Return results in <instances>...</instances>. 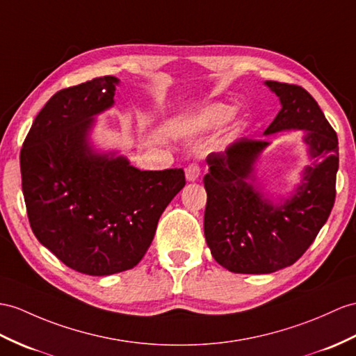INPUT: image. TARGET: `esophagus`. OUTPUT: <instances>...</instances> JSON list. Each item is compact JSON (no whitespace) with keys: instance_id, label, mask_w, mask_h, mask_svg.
Listing matches in <instances>:
<instances>
[{"instance_id":"34e87169","label":"esophagus","mask_w":356,"mask_h":356,"mask_svg":"<svg viewBox=\"0 0 356 356\" xmlns=\"http://www.w3.org/2000/svg\"><path fill=\"white\" fill-rule=\"evenodd\" d=\"M199 175H201V169H199L196 163L188 164V166L186 168V178L188 183H195V181L199 178Z\"/></svg>"}]
</instances>
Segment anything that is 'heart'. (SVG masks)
Segmentation results:
<instances>
[{
  "label": "heart",
  "instance_id": "heart-1",
  "mask_svg": "<svg viewBox=\"0 0 356 356\" xmlns=\"http://www.w3.org/2000/svg\"><path fill=\"white\" fill-rule=\"evenodd\" d=\"M234 113H236V108L227 106V104L211 102L190 111L188 115L181 120L179 128L181 131L187 136L205 134L214 131V129H218L227 124L234 116Z\"/></svg>",
  "mask_w": 356,
  "mask_h": 356
}]
</instances>
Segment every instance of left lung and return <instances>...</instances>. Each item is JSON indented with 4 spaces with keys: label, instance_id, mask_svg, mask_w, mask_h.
<instances>
[{
    "label": "left lung",
    "instance_id": "obj_1",
    "mask_svg": "<svg viewBox=\"0 0 356 356\" xmlns=\"http://www.w3.org/2000/svg\"><path fill=\"white\" fill-rule=\"evenodd\" d=\"M281 110L263 136L303 131L311 164L290 192L272 193L257 177V164L270 140L237 138L207 157L204 177L207 245L222 267L234 273L266 275L289 267L311 246L335 201L338 138L323 111L299 86L264 81Z\"/></svg>",
    "mask_w": 356,
    "mask_h": 356
}]
</instances>
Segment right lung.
Masks as SVG:
<instances>
[{"label":"right lung","mask_w":356,"mask_h":356,"mask_svg":"<svg viewBox=\"0 0 356 356\" xmlns=\"http://www.w3.org/2000/svg\"><path fill=\"white\" fill-rule=\"evenodd\" d=\"M116 76L57 92L21 151L22 192L34 236L74 270L108 276L149 249L163 211L186 186L183 169L140 170L92 133L115 106Z\"/></svg>","instance_id":"add662e5"}]
</instances>
